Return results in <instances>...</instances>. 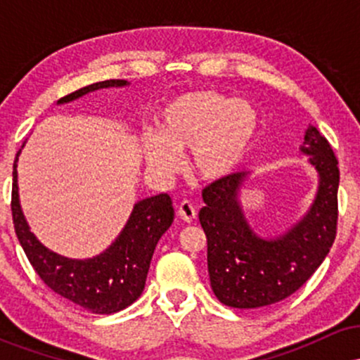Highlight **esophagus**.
<instances>
[{"label":"esophagus","mask_w":360,"mask_h":360,"mask_svg":"<svg viewBox=\"0 0 360 360\" xmlns=\"http://www.w3.org/2000/svg\"><path fill=\"white\" fill-rule=\"evenodd\" d=\"M177 214H179L183 221L191 223L196 218V210H194V206L189 201H183V203L177 206Z\"/></svg>","instance_id":"34e87169"}]
</instances>
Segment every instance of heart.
<instances>
[{
    "mask_svg": "<svg viewBox=\"0 0 360 360\" xmlns=\"http://www.w3.org/2000/svg\"><path fill=\"white\" fill-rule=\"evenodd\" d=\"M260 117L249 101L214 91H196L172 100L159 120V135L142 137L148 171L171 179L181 169L179 154L191 152L201 179L221 181L233 174L257 142Z\"/></svg>",
    "mask_w": 360,
    "mask_h": 360,
    "instance_id": "1",
    "label": "heart"
}]
</instances>
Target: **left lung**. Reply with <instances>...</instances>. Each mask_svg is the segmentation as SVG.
<instances>
[{
    "mask_svg": "<svg viewBox=\"0 0 360 360\" xmlns=\"http://www.w3.org/2000/svg\"><path fill=\"white\" fill-rule=\"evenodd\" d=\"M300 150L315 167L318 189L303 218L281 235L260 237L247 220L240 203L247 172L203 189L200 223L208 240L210 283L226 307L262 308L291 296L320 267L335 240L338 160L313 125L304 131Z\"/></svg>",
    "mask_w": 360,
    "mask_h": 360,
    "instance_id": "obj_1",
    "label": "left lung"
}]
</instances>
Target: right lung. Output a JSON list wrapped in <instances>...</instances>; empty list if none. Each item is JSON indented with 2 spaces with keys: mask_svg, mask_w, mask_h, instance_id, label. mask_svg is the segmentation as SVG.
Here are the masks:
<instances>
[{
  "mask_svg": "<svg viewBox=\"0 0 360 360\" xmlns=\"http://www.w3.org/2000/svg\"><path fill=\"white\" fill-rule=\"evenodd\" d=\"M128 84L130 82L125 79L94 82L60 98L57 105L71 103L96 89L123 88ZM20 152L22 150H18L13 164L11 213L16 237L37 274L53 292L91 313L111 315L130 307L146 288L157 242L174 220V208L169 194L160 193L137 201L127 225L101 254L91 259H69L42 245L25 220L16 172Z\"/></svg>",
  "mask_w": 360,
  "mask_h": 360,
  "instance_id": "1",
  "label": "right lung"
}]
</instances>
